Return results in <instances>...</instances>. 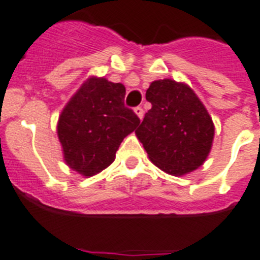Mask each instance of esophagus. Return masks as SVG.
<instances>
[{
	"instance_id": "obj_1",
	"label": "esophagus",
	"mask_w": 260,
	"mask_h": 260,
	"mask_svg": "<svg viewBox=\"0 0 260 260\" xmlns=\"http://www.w3.org/2000/svg\"><path fill=\"white\" fill-rule=\"evenodd\" d=\"M135 113H136V115L139 116L140 119L144 118V110H142V107H141V106L135 107Z\"/></svg>"
}]
</instances>
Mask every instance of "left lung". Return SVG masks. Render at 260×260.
<instances>
[{
  "instance_id": "8db88e82",
  "label": "left lung",
  "mask_w": 260,
  "mask_h": 260,
  "mask_svg": "<svg viewBox=\"0 0 260 260\" xmlns=\"http://www.w3.org/2000/svg\"><path fill=\"white\" fill-rule=\"evenodd\" d=\"M151 109L136 135L151 162L181 176L205 162L214 139V124L188 85L170 79L153 81L146 90Z\"/></svg>"
}]
</instances>
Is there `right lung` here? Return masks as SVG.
<instances>
[{
  "instance_id": "add662e5",
  "label": "right lung",
  "mask_w": 260,
  "mask_h": 260,
  "mask_svg": "<svg viewBox=\"0 0 260 260\" xmlns=\"http://www.w3.org/2000/svg\"><path fill=\"white\" fill-rule=\"evenodd\" d=\"M124 97L123 84L90 78L63 109L58 137L72 170L93 176L114 162L123 139L140 124Z\"/></svg>"
}]
</instances>
